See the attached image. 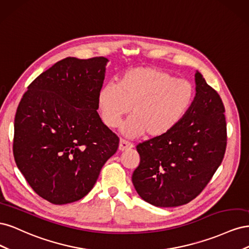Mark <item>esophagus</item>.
Returning a JSON list of instances; mask_svg holds the SVG:
<instances>
[{"label": "esophagus", "instance_id": "obj_1", "mask_svg": "<svg viewBox=\"0 0 249 249\" xmlns=\"http://www.w3.org/2000/svg\"><path fill=\"white\" fill-rule=\"evenodd\" d=\"M132 147H133L132 143L125 141L124 139H120V141H119V147H118L119 150H122V152H124V150H126V149L132 148Z\"/></svg>", "mask_w": 249, "mask_h": 249}]
</instances>
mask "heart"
Returning <instances> with one entry per match:
<instances>
[{"label": "heart", "mask_w": 249, "mask_h": 249, "mask_svg": "<svg viewBox=\"0 0 249 249\" xmlns=\"http://www.w3.org/2000/svg\"><path fill=\"white\" fill-rule=\"evenodd\" d=\"M195 97L192 83L178 79L167 71L154 66H139L125 71L118 84L106 83L97 95V107L109 127L123 126L127 137H161L177 127L189 112Z\"/></svg>", "instance_id": "b5f03b06"}]
</instances>
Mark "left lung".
Returning <instances> with one entry per match:
<instances>
[{
	"label": "left lung",
	"instance_id": "left-lung-1",
	"mask_svg": "<svg viewBox=\"0 0 249 249\" xmlns=\"http://www.w3.org/2000/svg\"><path fill=\"white\" fill-rule=\"evenodd\" d=\"M196 95L180 124L137 145L139 166L132 180L142 199L178 207L194 199L220 166L227 148V122L220 95L195 73Z\"/></svg>",
	"mask_w": 249,
	"mask_h": 249
}]
</instances>
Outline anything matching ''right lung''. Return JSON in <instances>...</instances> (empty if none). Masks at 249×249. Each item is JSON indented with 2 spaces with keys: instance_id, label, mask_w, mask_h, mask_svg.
<instances>
[{
  "instance_id": "obj_1",
  "label": "right lung",
  "mask_w": 249,
  "mask_h": 249,
  "mask_svg": "<svg viewBox=\"0 0 249 249\" xmlns=\"http://www.w3.org/2000/svg\"><path fill=\"white\" fill-rule=\"evenodd\" d=\"M108 59L60 60L22 95L14 118L13 156L40 197L64 205L92 189L119 138L97 113Z\"/></svg>"
}]
</instances>
